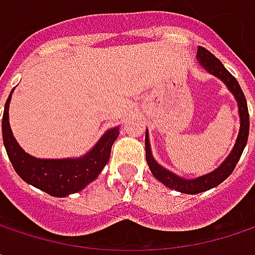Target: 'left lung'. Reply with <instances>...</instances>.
Here are the masks:
<instances>
[{
	"label": "left lung",
	"mask_w": 255,
	"mask_h": 255,
	"mask_svg": "<svg viewBox=\"0 0 255 255\" xmlns=\"http://www.w3.org/2000/svg\"><path fill=\"white\" fill-rule=\"evenodd\" d=\"M196 59L198 63L213 77L219 78L233 94L236 103H238V112H239V132L236 137V141L230 150V153L226 156V159L211 173L199 176L195 178H184L180 177L178 174L167 170L165 167H162L161 164H158L152 155V149H150V140H149V131L146 129V138H144V146H146V161L147 165L153 174V177L158 181H161L162 184H165L170 189H174L180 193H187V195H196L201 192H207L216 186H219L220 183H223L226 178L232 174V171L235 170L244 149L245 144L248 141V132H250V115H248V106H247V100L245 96L236 81V78L230 74L229 71L223 66V63L214 56L211 54L208 50L199 47L198 53H196Z\"/></svg>",
	"instance_id": "obj_1"
}]
</instances>
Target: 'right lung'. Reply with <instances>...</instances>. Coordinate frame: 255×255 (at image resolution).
I'll return each mask as SVG.
<instances>
[{"label":"right lung","mask_w":255,"mask_h":255,"mask_svg":"<svg viewBox=\"0 0 255 255\" xmlns=\"http://www.w3.org/2000/svg\"><path fill=\"white\" fill-rule=\"evenodd\" d=\"M11 93L4 106L2 140L10 162L20 178L25 180L27 184H32L33 187L57 198L77 193L94 181L111 158L112 144L120 135V126L109 128L87 153L78 158H35L26 153L13 135L8 121Z\"/></svg>","instance_id":"add662e5"}]
</instances>
